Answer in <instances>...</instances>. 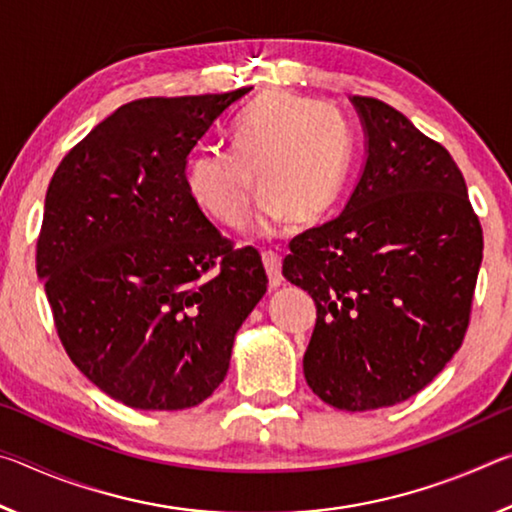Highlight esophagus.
<instances>
[{
    "instance_id": "1",
    "label": "esophagus",
    "mask_w": 512,
    "mask_h": 512,
    "mask_svg": "<svg viewBox=\"0 0 512 512\" xmlns=\"http://www.w3.org/2000/svg\"><path fill=\"white\" fill-rule=\"evenodd\" d=\"M262 259H264V266H266V273H268V284H271V289H277L284 282L282 259H280V255L273 253V250H264Z\"/></svg>"
}]
</instances>
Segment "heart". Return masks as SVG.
Returning <instances> with one entry per match:
<instances>
[{
  "label": "heart",
  "instance_id": "obj_1",
  "mask_svg": "<svg viewBox=\"0 0 512 512\" xmlns=\"http://www.w3.org/2000/svg\"><path fill=\"white\" fill-rule=\"evenodd\" d=\"M352 160L350 128L339 112L298 94L271 90L232 124V151L198 149L187 160L192 201L225 228H244L259 192V232L273 235L291 216L307 223L339 201Z\"/></svg>",
  "mask_w": 512,
  "mask_h": 512
}]
</instances>
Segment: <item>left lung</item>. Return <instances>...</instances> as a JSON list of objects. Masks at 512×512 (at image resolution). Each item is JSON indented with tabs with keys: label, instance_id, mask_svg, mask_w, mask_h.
<instances>
[{
	"label": "left lung",
	"instance_id": "left-lung-1",
	"mask_svg": "<svg viewBox=\"0 0 512 512\" xmlns=\"http://www.w3.org/2000/svg\"><path fill=\"white\" fill-rule=\"evenodd\" d=\"M352 103L366 131L359 183L336 219L291 241L282 273L316 302L309 388L370 411L420 393L461 348L483 230L443 144L384 101Z\"/></svg>",
	"mask_w": 512,
	"mask_h": 512
}]
</instances>
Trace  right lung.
<instances>
[{
  "label": "right lung",
  "mask_w": 512,
  "mask_h": 512,
  "mask_svg": "<svg viewBox=\"0 0 512 512\" xmlns=\"http://www.w3.org/2000/svg\"><path fill=\"white\" fill-rule=\"evenodd\" d=\"M248 92L126 103L49 183L36 268L60 343L94 386L133 409L207 400L266 293L257 250H235L185 185L189 153Z\"/></svg>",
  "instance_id": "1"
}]
</instances>
